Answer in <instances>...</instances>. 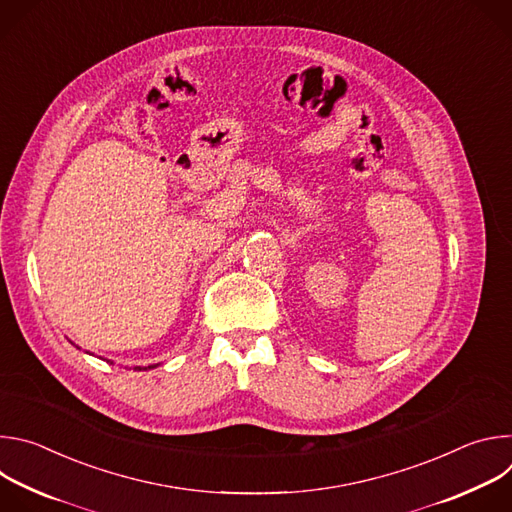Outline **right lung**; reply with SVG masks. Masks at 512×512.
I'll list each match as a JSON object with an SVG mask.
<instances>
[{"instance_id":"add662e5","label":"right lung","mask_w":512,"mask_h":512,"mask_svg":"<svg viewBox=\"0 0 512 512\" xmlns=\"http://www.w3.org/2000/svg\"><path fill=\"white\" fill-rule=\"evenodd\" d=\"M135 369H137V371H141V367H135ZM145 369H154V367H145Z\"/></svg>"}]
</instances>
